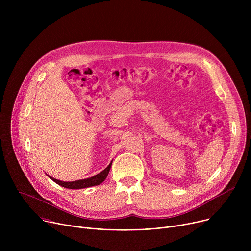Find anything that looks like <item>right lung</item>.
I'll use <instances>...</instances> for the list:
<instances>
[{"instance_id": "obj_1", "label": "right lung", "mask_w": 251, "mask_h": 251, "mask_svg": "<svg viewBox=\"0 0 251 251\" xmlns=\"http://www.w3.org/2000/svg\"><path fill=\"white\" fill-rule=\"evenodd\" d=\"M112 162L108 165V167L105 168L102 172H100L99 174L87 177V178H83V180H78V181H74V182H62L59 180H56V178L49 176L51 180L56 183L57 185L66 188V189H71V190H78V189H85V188H89V187H93V186H98L101 183H103L105 181V178L107 177L109 174L110 168H111Z\"/></svg>"}]
</instances>
